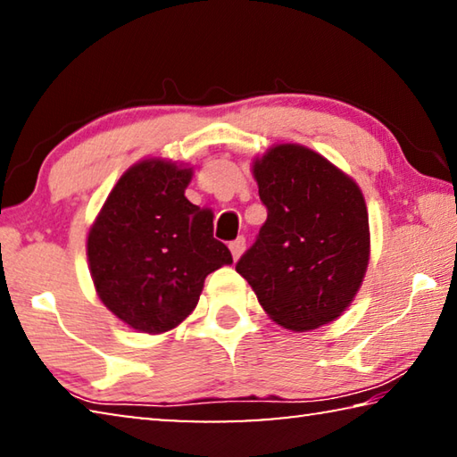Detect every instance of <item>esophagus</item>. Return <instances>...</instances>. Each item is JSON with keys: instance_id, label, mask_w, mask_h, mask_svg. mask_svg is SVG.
<instances>
[{"instance_id": "34e87169", "label": "esophagus", "mask_w": 457, "mask_h": 457, "mask_svg": "<svg viewBox=\"0 0 457 457\" xmlns=\"http://www.w3.org/2000/svg\"><path fill=\"white\" fill-rule=\"evenodd\" d=\"M229 250H231V256H234V260H237L245 250V237L239 236L234 239V242H229Z\"/></svg>"}]
</instances>
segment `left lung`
I'll list each match as a JSON object with an SVG mask.
<instances>
[{"instance_id": "1", "label": "left lung", "mask_w": 457, "mask_h": 457, "mask_svg": "<svg viewBox=\"0 0 457 457\" xmlns=\"http://www.w3.org/2000/svg\"><path fill=\"white\" fill-rule=\"evenodd\" d=\"M268 218L236 270L280 327L312 330L353 303L369 264L357 183L306 146L278 145L253 163Z\"/></svg>"}]
</instances>
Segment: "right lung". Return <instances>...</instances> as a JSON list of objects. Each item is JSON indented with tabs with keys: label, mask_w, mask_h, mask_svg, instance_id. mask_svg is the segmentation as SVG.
I'll list each match as a JSON object with an SVG mask.
<instances>
[{
	"label": "right lung",
	"mask_w": 457,
	"mask_h": 457,
	"mask_svg": "<svg viewBox=\"0 0 457 457\" xmlns=\"http://www.w3.org/2000/svg\"><path fill=\"white\" fill-rule=\"evenodd\" d=\"M191 169L146 159L108 195L88 234V262L108 311L141 332L175 328L197 306L207 274L231 264L213 213L185 197Z\"/></svg>",
	"instance_id": "right-lung-1"
}]
</instances>
